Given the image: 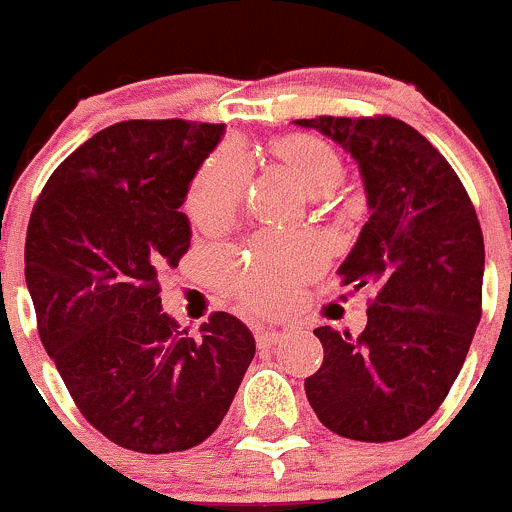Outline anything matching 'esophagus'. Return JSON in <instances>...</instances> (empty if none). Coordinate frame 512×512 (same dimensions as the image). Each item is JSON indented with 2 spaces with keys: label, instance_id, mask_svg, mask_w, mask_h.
I'll list each match as a JSON object with an SVG mask.
<instances>
[{
  "label": "esophagus",
  "instance_id": "34e87169",
  "mask_svg": "<svg viewBox=\"0 0 512 512\" xmlns=\"http://www.w3.org/2000/svg\"><path fill=\"white\" fill-rule=\"evenodd\" d=\"M283 338V331H276V328H258L256 331V346L258 348H271L276 346Z\"/></svg>",
  "mask_w": 512,
  "mask_h": 512
}]
</instances>
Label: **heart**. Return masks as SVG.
Wrapping results in <instances>:
<instances>
[{
	"mask_svg": "<svg viewBox=\"0 0 512 512\" xmlns=\"http://www.w3.org/2000/svg\"><path fill=\"white\" fill-rule=\"evenodd\" d=\"M276 154L291 169L301 189L323 196L343 179V161L331 144L318 136L298 134L281 139ZM249 179V159L234 144L221 146L196 171L186 196V211L201 226L231 219ZM323 254L311 241H286L261 236L254 249L229 268L231 288L256 311H276L298 281L316 273Z\"/></svg>",
	"mask_w": 512,
	"mask_h": 512,
	"instance_id": "1",
	"label": "heart"
}]
</instances>
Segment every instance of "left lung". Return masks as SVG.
I'll use <instances>...</instances> for the list:
<instances>
[{
  "instance_id": "obj_1",
  "label": "left lung",
  "mask_w": 512,
  "mask_h": 512,
  "mask_svg": "<svg viewBox=\"0 0 512 512\" xmlns=\"http://www.w3.org/2000/svg\"><path fill=\"white\" fill-rule=\"evenodd\" d=\"M298 126L341 144L361 169L368 221L338 268L376 286L358 338L316 328L323 363L306 378L318 421L366 443L401 440L458 378L483 303L485 246L465 186L438 149L393 116H316Z\"/></svg>"
}]
</instances>
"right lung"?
Instances as JSON below:
<instances>
[{"label":"right lung","mask_w":512,"mask_h":512,"mask_svg":"<svg viewBox=\"0 0 512 512\" xmlns=\"http://www.w3.org/2000/svg\"><path fill=\"white\" fill-rule=\"evenodd\" d=\"M224 124L131 119L49 176L24 244L37 328L82 416L136 453L204 443L224 421L256 341L216 311L191 338L161 311L159 276L189 251L181 204Z\"/></svg>","instance_id":"add662e5"}]
</instances>
